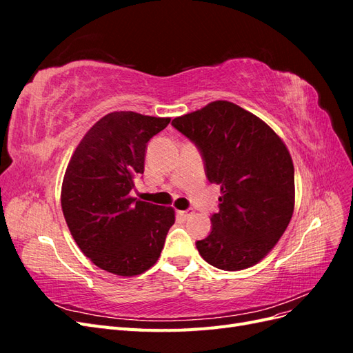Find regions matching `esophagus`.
<instances>
[{"instance_id":"1","label":"esophagus","mask_w":353,"mask_h":353,"mask_svg":"<svg viewBox=\"0 0 353 353\" xmlns=\"http://www.w3.org/2000/svg\"><path fill=\"white\" fill-rule=\"evenodd\" d=\"M191 213H193V212H190V210H178L176 215H178V218L181 221H185V219H188L191 216Z\"/></svg>"}]
</instances>
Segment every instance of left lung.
I'll list each match as a JSON object with an SVG mask.
<instances>
[{
    "mask_svg": "<svg viewBox=\"0 0 353 353\" xmlns=\"http://www.w3.org/2000/svg\"><path fill=\"white\" fill-rule=\"evenodd\" d=\"M172 125L197 145L209 183L221 185L212 231L196 243L200 256L223 271L256 265L293 215L294 168L285 144L258 116L223 100Z\"/></svg>",
    "mask_w": 353,
    "mask_h": 353,
    "instance_id": "8db88e82",
    "label": "left lung"
}]
</instances>
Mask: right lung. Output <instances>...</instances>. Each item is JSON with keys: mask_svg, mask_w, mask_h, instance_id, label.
<instances>
[{"mask_svg": "<svg viewBox=\"0 0 353 353\" xmlns=\"http://www.w3.org/2000/svg\"><path fill=\"white\" fill-rule=\"evenodd\" d=\"M170 117L112 112L94 123L70 157L61 209L73 240L99 268L122 276L157 262L175 210L130 196L144 172L145 147Z\"/></svg>", "mask_w": 353, "mask_h": 353, "instance_id": "right-lung-1", "label": "right lung"}]
</instances>
